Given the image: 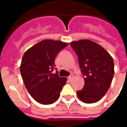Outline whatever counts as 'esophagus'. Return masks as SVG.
<instances>
[{
    "label": "esophagus",
    "mask_w": 127,
    "mask_h": 127,
    "mask_svg": "<svg viewBox=\"0 0 127 127\" xmlns=\"http://www.w3.org/2000/svg\"><path fill=\"white\" fill-rule=\"evenodd\" d=\"M73 75H71L69 77H68V80H69V81H71V80H72V78H73Z\"/></svg>",
    "instance_id": "1"
}]
</instances>
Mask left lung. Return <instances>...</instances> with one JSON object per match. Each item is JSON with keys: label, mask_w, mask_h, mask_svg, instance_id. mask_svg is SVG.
<instances>
[{"label": "left lung", "mask_w": 127, "mask_h": 127, "mask_svg": "<svg viewBox=\"0 0 127 127\" xmlns=\"http://www.w3.org/2000/svg\"><path fill=\"white\" fill-rule=\"evenodd\" d=\"M78 56L81 71L84 76V86L77 91L78 98L85 103L101 100L108 91L114 74V63L103 47L89 39L70 43Z\"/></svg>", "instance_id": "8db88e82"}]
</instances>
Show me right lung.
I'll use <instances>...</instances> for the list:
<instances>
[{
    "label": "right lung",
    "instance_id": "obj_1",
    "mask_svg": "<svg viewBox=\"0 0 127 127\" xmlns=\"http://www.w3.org/2000/svg\"><path fill=\"white\" fill-rule=\"evenodd\" d=\"M68 45L61 41L45 39L24 54L20 66L21 75L30 95L39 103L52 104L60 96L67 78L52 72L57 54Z\"/></svg>",
    "mask_w": 127,
    "mask_h": 127
}]
</instances>
